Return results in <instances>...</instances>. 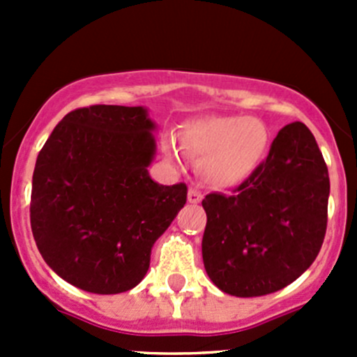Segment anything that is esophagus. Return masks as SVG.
<instances>
[{"instance_id": "obj_1", "label": "esophagus", "mask_w": 357, "mask_h": 357, "mask_svg": "<svg viewBox=\"0 0 357 357\" xmlns=\"http://www.w3.org/2000/svg\"><path fill=\"white\" fill-rule=\"evenodd\" d=\"M188 202H190V204H193V205L200 204V202H202L200 192H197L195 188H190L188 190Z\"/></svg>"}]
</instances>
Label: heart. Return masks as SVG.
<instances>
[{"label": "heart", "instance_id": "obj_1", "mask_svg": "<svg viewBox=\"0 0 357 357\" xmlns=\"http://www.w3.org/2000/svg\"><path fill=\"white\" fill-rule=\"evenodd\" d=\"M179 145L199 162L205 181L219 188H231L250 178L264 162L269 149V131L257 117L208 115L188 122L179 132ZM164 153L178 160L171 138L162 143Z\"/></svg>", "mask_w": 357, "mask_h": 357}]
</instances>
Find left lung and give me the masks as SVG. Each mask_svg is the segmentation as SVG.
I'll use <instances>...</instances> for the list:
<instances>
[{
    "instance_id": "1",
    "label": "left lung",
    "mask_w": 357,
    "mask_h": 357,
    "mask_svg": "<svg viewBox=\"0 0 357 357\" xmlns=\"http://www.w3.org/2000/svg\"><path fill=\"white\" fill-rule=\"evenodd\" d=\"M328 195V169L312 132L302 122L285 126L235 195L202 200L211 282L235 297H261L295 282L323 245Z\"/></svg>"
}]
</instances>
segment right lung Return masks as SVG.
I'll use <instances>...</instances> for the list:
<instances>
[{
	"label": "right lung",
	"instance_id": "right-lung-1",
	"mask_svg": "<svg viewBox=\"0 0 357 357\" xmlns=\"http://www.w3.org/2000/svg\"><path fill=\"white\" fill-rule=\"evenodd\" d=\"M157 124L145 107L93 105L56 124L32 174L31 228L46 264L91 294L135 289L186 185L150 178Z\"/></svg>",
	"mask_w": 357,
	"mask_h": 357
}]
</instances>
